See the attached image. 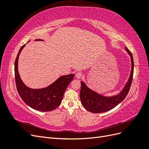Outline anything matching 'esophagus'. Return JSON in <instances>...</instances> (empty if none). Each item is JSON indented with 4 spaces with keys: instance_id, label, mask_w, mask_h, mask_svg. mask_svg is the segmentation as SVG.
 Here are the masks:
<instances>
[{
    "instance_id": "1",
    "label": "esophagus",
    "mask_w": 149,
    "mask_h": 149,
    "mask_svg": "<svg viewBox=\"0 0 149 149\" xmlns=\"http://www.w3.org/2000/svg\"><path fill=\"white\" fill-rule=\"evenodd\" d=\"M75 76H76V78H77V79H80L81 78V76H82V73H77L76 74Z\"/></svg>"
}]
</instances>
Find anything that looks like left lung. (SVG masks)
<instances>
[{
    "label": "left lung",
    "instance_id": "8db88e82",
    "mask_svg": "<svg viewBox=\"0 0 149 149\" xmlns=\"http://www.w3.org/2000/svg\"><path fill=\"white\" fill-rule=\"evenodd\" d=\"M125 49L131 60V71L128 81L119 94L112 96H104L88 87L83 81H81V102L83 106L87 111L93 113H101L107 112L118 106L127 96L132 83L134 65L132 53L127 48L125 47Z\"/></svg>",
    "mask_w": 149,
    "mask_h": 149
}]
</instances>
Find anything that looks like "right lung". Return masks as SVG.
<instances>
[{
	"label": "right lung",
	"mask_w": 149,
	"mask_h": 149,
	"mask_svg": "<svg viewBox=\"0 0 149 149\" xmlns=\"http://www.w3.org/2000/svg\"><path fill=\"white\" fill-rule=\"evenodd\" d=\"M35 41H43L36 39ZM25 46H22L18 53L15 61V79L17 91L20 97L32 109L42 112L51 111L61 104L65 90L74 78V74L63 75L46 88L32 89L29 88L20 78L18 71V61L21 51Z\"/></svg>",
	"instance_id": "right-lung-1"
}]
</instances>
